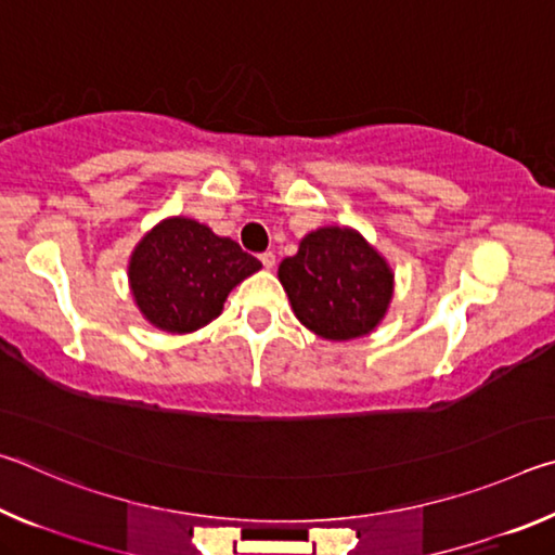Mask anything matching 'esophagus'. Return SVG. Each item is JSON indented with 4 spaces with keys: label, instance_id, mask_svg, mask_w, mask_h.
Masks as SVG:
<instances>
[{
    "label": "esophagus",
    "instance_id": "34e87169",
    "mask_svg": "<svg viewBox=\"0 0 555 555\" xmlns=\"http://www.w3.org/2000/svg\"><path fill=\"white\" fill-rule=\"evenodd\" d=\"M259 261H261V264H264V269H271V267L276 264L274 251H261V255H259Z\"/></svg>",
    "mask_w": 555,
    "mask_h": 555
}]
</instances>
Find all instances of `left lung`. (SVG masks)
Returning a JSON list of instances; mask_svg holds the SVG:
<instances>
[{
  "instance_id": "left-lung-1",
  "label": "left lung",
  "mask_w": 555,
  "mask_h": 555,
  "mask_svg": "<svg viewBox=\"0 0 555 555\" xmlns=\"http://www.w3.org/2000/svg\"><path fill=\"white\" fill-rule=\"evenodd\" d=\"M300 323L327 340H352L377 327L391 300L393 274L362 234L323 228L304 237L279 267Z\"/></svg>"
}]
</instances>
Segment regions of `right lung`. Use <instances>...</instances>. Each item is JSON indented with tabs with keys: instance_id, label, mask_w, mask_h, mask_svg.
Here are the masks:
<instances>
[{
	"instance_id": "1",
	"label": "right lung",
	"mask_w": 555,
	"mask_h": 555,
	"mask_svg": "<svg viewBox=\"0 0 555 555\" xmlns=\"http://www.w3.org/2000/svg\"><path fill=\"white\" fill-rule=\"evenodd\" d=\"M261 261L205 224L171 218L139 242L129 284L139 311L166 333H193L222 311L230 291Z\"/></svg>"
}]
</instances>
